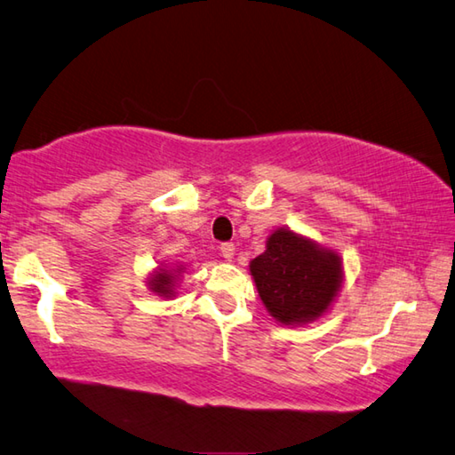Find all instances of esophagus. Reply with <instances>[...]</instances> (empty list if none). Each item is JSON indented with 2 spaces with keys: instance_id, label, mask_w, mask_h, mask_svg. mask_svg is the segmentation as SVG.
I'll use <instances>...</instances> for the list:
<instances>
[{
  "instance_id": "obj_1",
  "label": "esophagus",
  "mask_w": 455,
  "mask_h": 455,
  "mask_svg": "<svg viewBox=\"0 0 455 455\" xmlns=\"http://www.w3.org/2000/svg\"><path fill=\"white\" fill-rule=\"evenodd\" d=\"M219 249H220V255L225 257L227 260H230V259L235 257V244L233 243H222Z\"/></svg>"
}]
</instances>
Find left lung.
<instances>
[{"label": "left lung", "instance_id": "obj_1", "mask_svg": "<svg viewBox=\"0 0 455 455\" xmlns=\"http://www.w3.org/2000/svg\"><path fill=\"white\" fill-rule=\"evenodd\" d=\"M251 273L268 313L284 325L317 319L341 283L339 257L287 228L275 230Z\"/></svg>", "mask_w": 455, "mask_h": 455}]
</instances>
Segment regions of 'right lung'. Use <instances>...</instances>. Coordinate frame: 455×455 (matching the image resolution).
<instances>
[{"label": "right lung", "mask_w": 455, "mask_h": 455, "mask_svg": "<svg viewBox=\"0 0 455 455\" xmlns=\"http://www.w3.org/2000/svg\"><path fill=\"white\" fill-rule=\"evenodd\" d=\"M172 279H174V276L171 273H166V271L158 273L150 281L152 291H156V292H160V295H166V297L172 295Z\"/></svg>", "instance_id": "right-lung-1"}]
</instances>
